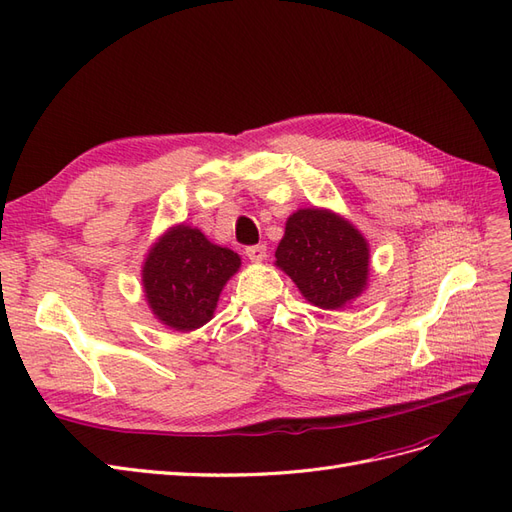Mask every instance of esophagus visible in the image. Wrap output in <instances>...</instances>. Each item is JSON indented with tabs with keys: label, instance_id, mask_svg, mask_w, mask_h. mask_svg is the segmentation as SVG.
<instances>
[{
	"label": "esophagus",
	"instance_id": "esophagus-1",
	"mask_svg": "<svg viewBox=\"0 0 512 512\" xmlns=\"http://www.w3.org/2000/svg\"><path fill=\"white\" fill-rule=\"evenodd\" d=\"M245 256L250 258L252 262H262L267 258V247L265 245H250L245 250Z\"/></svg>",
	"mask_w": 512,
	"mask_h": 512
}]
</instances>
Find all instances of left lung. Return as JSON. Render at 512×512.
<instances>
[{"instance_id": "left-lung-1", "label": "left lung", "mask_w": 512, "mask_h": 512, "mask_svg": "<svg viewBox=\"0 0 512 512\" xmlns=\"http://www.w3.org/2000/svg\"><path fill=\"white\" fill-rule=\"evenodd\" d=\"M275 265L309 303L339 309L367 288L369 245L342 215L316 207L299 209L286 222Z\"/></svg>"}]
</instances>
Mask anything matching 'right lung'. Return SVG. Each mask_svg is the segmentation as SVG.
<instances>
[{
  "label": "right lung",
  "instance_id": "obj_1",
  "mask_svg": "<svg viewBox=\"0 0 512 512\" xmlns=\"http://www.w3.org/2000/svg\"><path fill=\"white\" fill-rule=\"evenodd\" d=\"M239 267V254L211 243L198 228L173 226L145 258V299L166 327L194 331L213 318L222 288Z\"/></svg>",
  "mask_w": 512,
  "mask_h": 512
}]
</instances>
